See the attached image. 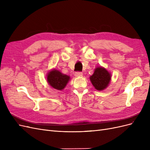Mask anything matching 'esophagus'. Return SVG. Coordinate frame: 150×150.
<instances>
[{"label":"esophagus","instance_id":"esophagus-1","mask_svg":"<svg viewBox=\"0 0 150 150\" xmlns=\"http://www.w3.org/2000/svg\"><path fill=\"white\" fill-rule=\"evenodd\" d=\"M83 75V73L81 72H75V76L76 77H79Z\"/></svg>","mask_w":150,"mask_h":150}]
</instances>
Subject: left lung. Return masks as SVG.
Instances as JSON below:
<instances>
[{"label": "left lung", "mask_w": 150, "mask_h": 150, "mask_svg": "<svg viewBox=\"0 0 150 150\" xmlns=\"http://www.w3.org/2000/svg\"><path fill=\"white\" fill-rule=\"evenodd\" d=\"M111 78V74L106 69L99 67L95 69L93 74L90 77V80L95 88L97 90L101 91L108 86Z\"/></svg>", "instance_id": "8db88e82"}]
</instances>
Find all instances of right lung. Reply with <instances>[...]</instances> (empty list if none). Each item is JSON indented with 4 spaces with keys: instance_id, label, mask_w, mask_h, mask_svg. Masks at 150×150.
<instances>
[{
    "instance_id": "right-lung-1",
    "label": "right lung",
    "mask_w": 150,
    "mask_h": 150,
    "mask_svg": "<svg viewBox=\"0 0 150 150\" xmlns=\"http://www.w3.org/2000/svg\"><path fill=\"white\" fill-rule=\"evenodd\" d=\"M47 79L48 83L52 88L58 90H62L66 86L70 79V77L62 74L57 70L54 69L49 72Z\"/></svg>"
}]
</instances>
